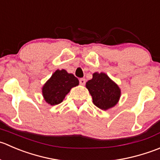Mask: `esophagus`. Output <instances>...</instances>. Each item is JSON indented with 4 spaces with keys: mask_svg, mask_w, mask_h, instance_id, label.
<instances>
[{
    "mask_svg": "<svg viewBox=\"0 0 160 160\" xmlns=\"http://www.w3.org/2000/svg\"><path fill=\"white\" fill-rule=\"evenodd\" d=\"M79 82H80V85H84L85 84V78H80Z\"/></svg>",
    "mask_w": 160,
    "mask_h": 160,
    "instance_id": "esophagus-1",
    "label": "esophagus"
}]
</instances>
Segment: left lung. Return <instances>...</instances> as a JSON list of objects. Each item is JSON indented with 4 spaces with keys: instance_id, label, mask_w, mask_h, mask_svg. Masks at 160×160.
Instances as JSON below:
<instances>
[{
    "instance_id": "obj_1",
    "label": "left lung",
    "mask_w": 160,
    "mask_h": 160,
    "mask_svg": "<svg viewBox=\"0 0 160 160\" xmlns=\"http://www.w3.org/2000/svg\"><path fill=\"white\" fill-rule=\"evenodd\" d=\"M85 87L92 96L94 105L102 110L113 108L121 98L120 87L103 72L93 73L92 78L86 82Z\"/></svg>"
}]
</instances>
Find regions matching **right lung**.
Returning a JSON list of instances; mask_svg holds the SVG:
<instances>
[{"label": "right lung", "mask_w": 160, "mask_h": 160, "mask_svg": "<svg viewBox=\"0 0 160 160\" xmlns=\"http://www.w3.org/2000/svg\"><path fill=\"white\" fill-rule=\"evenodd\" d=\"M78 84L79 81L73 74L68 73L64 69H58L42 85V97L50 105H58L64 100L71 89Z\"/></svg>", "instance_id": "obj_1"}]
</instances>
